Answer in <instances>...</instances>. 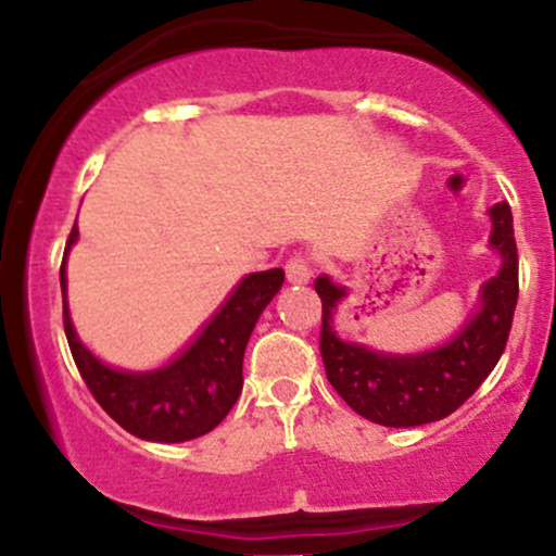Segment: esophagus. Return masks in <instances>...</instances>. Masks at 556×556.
<instances>
[{
    "label": "esophagus",
    "instance_id": "obj_1",
    "mask_svg": "<svg viewBox=\"0 0 556 556\" xmlns=\"http://www.w3.org/2000/svg\"><path fill=\"white\" fill-rule=\"evenodd\" d=\"M287 282L290 285H308L311 277H314V269H311V261L305 256H292L285 264Z\"/></svg>",
    "mask_w": 556,
    "mask_h": 556
}]
</instances>
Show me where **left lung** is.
<instances>
[{
  "label": "left lung",
  "mask_w": 556,
  "mask_h": 556,
  "mask_svg": "<svg viewBox=\"0 0 556 556\" xmlns=\"http://www.w3.org/2000/svg\"><path fill=\"white\" fill-rule=\"evenodd\" d=\"M491 248L502 266L483 285L481 308L442 348L418 355H384L344 342L331 327L344 287L318 277L321 298V358L329 384L363 418L392 429L424 426L455 413L500 363L518 305V245L513 212L502 201L489 208Z\"/></svg>",
  "instance_id": "left-lung-1"
}]
</instances>
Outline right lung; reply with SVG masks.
<instances>
[{
    "label": "right lung",
    "mask_w": 556,
    "mask_h": 556,
    "mask_svg": "<svg viewBox=\"0 0 556 556\" xmlns=\"http://www.w3.org/2000/svg\"><path fill=\"white\" fill-rule=\"evenodd\" d=\"M75 240L78 227L70 232L60 269L65 334L75 366L96 402L125 431L146 442H190L216 429L240 397L245 344L258 316L282 287L285 271L248 274L175 361L156 371L130 374L101 363L75 334L65 295V261Z\"/></svg>",
    "instance_id": "add662e5"
}]
</instances>
